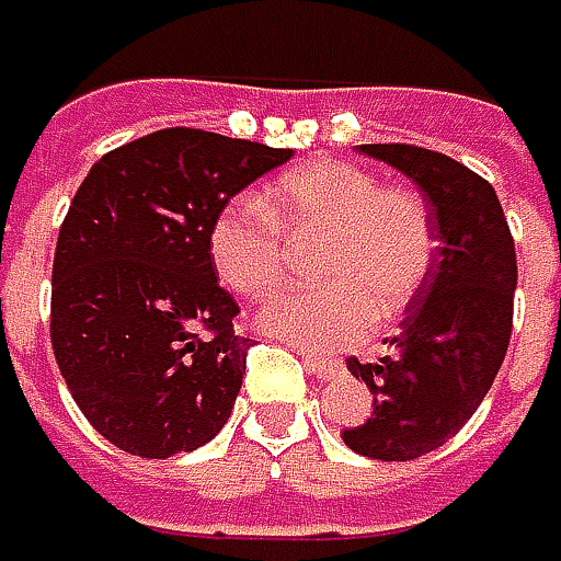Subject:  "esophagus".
<instances>
[{
    "mask_svg": "<svg viewBox=\"0 0 561 561\" xmlns=\"http://www.w3.org/2000/svg\"><path fill=\"white\" fill-rule=\"evenodd\" d=\"M296 351L302 353V363H306V369H309L312 376L337 378L341 373H344V363H341L337 356H324V353L302 351V347H296Z\"/></svg>",
    "mask_w": 561,
    "mask_h": 561,
    "instance_id": "34e87169",
    "label": "esophagus"
}]
</instances>
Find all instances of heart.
Wrapping results in <instances>:
<instances>
[{"mask_svg":"<svg viewBox=\"0 0 561 561\" xmlns=\"http://www.w3.org/2000/svg\"><path fill=\"white\" fill-rule=\"evenodd\" d=\"M287 239L316 242V287H294L259 312V328L302 347H344L369 322H398L430 287L438 230L430 202L381 185L347 160H309L267 188L227 202L210 220L208 255L239 296H267L287 265Z\"/></svg>","mask_w":561,"mask_h":561,"instance_id":"b5f03b06","label":"heart"}]
</instances>
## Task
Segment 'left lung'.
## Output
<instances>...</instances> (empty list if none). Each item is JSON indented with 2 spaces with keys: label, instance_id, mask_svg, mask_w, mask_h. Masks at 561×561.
Here are the masks:
<instances>
[{
  "label": "left lung",
  "instance_id": "left-lung-1",
  "mask_svg": "<svg viewBox=\"0 0 561 561\" xmlns=\"http://www.w3.org/2000/svg\"><path fill=\"white\" fill-rule=\"evenodd\" d=\"M401 170L430 202L438 259L430 287L404 312L401 334L373 363L347 359L373 394V413L344 430L356 455L413 461L445 445L483 404L512 341L518 287L515 239L499 195L448 154L416 145H359Z\"/></svg>",
  "mask_w": 561,
  "mask_h": 561
}]
</instances>
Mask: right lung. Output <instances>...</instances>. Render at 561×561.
<instances>
[{"label":"right lung","instance_id":"1","mask_svg":"<svg viewBox=\"0 0 561 561\" xmlns=\"http://www.w3.org/2000/svg\"><path fill=\"white\" fill-rule=\"evenodd\" d=\"M290 148L160 128L103 154L62 220L49 337L75 404L138 458L195 451L224 430L245 373L239 306L217 284V210Z\"/></svg>","mask_w":561,"mask_h":561}]
</instances>
